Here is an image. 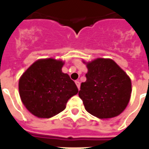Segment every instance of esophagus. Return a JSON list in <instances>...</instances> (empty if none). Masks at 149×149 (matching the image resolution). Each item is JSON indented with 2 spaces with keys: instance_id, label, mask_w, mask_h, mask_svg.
Here are the masks:
<instances>
[{
  "instance_id": "34e87169",
  "label": "esophagus",
  "mask_w": 149,
  "mask_h": 149,
  "mask_svg": "<svg viewBox=\"0 0 149 149\" xmlns=\"http://www.w3.org/2000/svg\"><path fill=\"white\" fill-rule=\"evenodd\" d=\"M76 83V84H77V87H78V89L79 90V88H80V83H79V81H78V80H77V81L75 82Z\"/></svg>"
}]
</instances>
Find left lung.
Wrapping results in <instances>:
<instances>
[{
    "label": "left lung",
    "mask_w": 149,
    "mask_h": 149,
    "mask_svg": "<svg viewBox=\"0 0 149 149\" xmlns=\"http://www.w3.org/2000/svg\"><path fill=\"white\" fill-rule=\"evenodd\" d=\"M86 64V80L81 84L79 96L86 111L100 119L119 115L131 97L130 77L111 58H98Z\"/></svg>",
    "instance_id": "1"
}]
</instances>
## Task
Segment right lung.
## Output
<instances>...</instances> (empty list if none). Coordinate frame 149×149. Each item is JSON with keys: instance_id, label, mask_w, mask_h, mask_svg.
Wrapping results in <instances>:
<instances>
[{"instance_id": "obj_1", "label": "right lung", "mask_w": 149, "mask_h": 149, "mask_svg": "<svg viewBox=\"0 0 149 149\" xmlns=\"http://www.w3.org/2000/svg\"><path fill=\"white\" fill-rule=\"evenodd\" d=\"M64 62L38 59L22 74L20 97L28 111L40 118H49L65 108L68 100L78 93L70 76L62 72Z\"/></svg>"}]
</instances>
